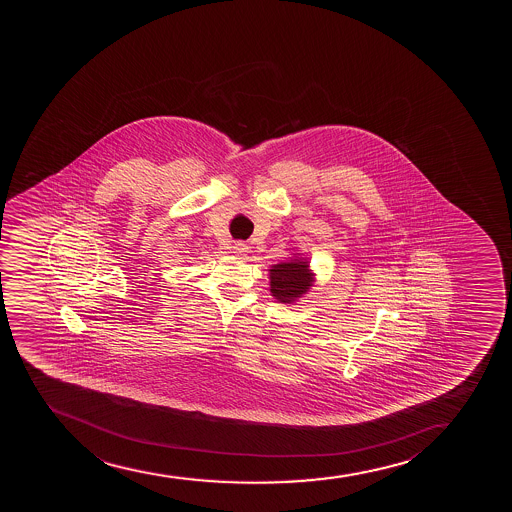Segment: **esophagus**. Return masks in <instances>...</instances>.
Here are the masks:
<instances>
[{
    "mask_svg": "<svg viewBox=\"0 0 512 512\" xmlns=\"http://www.w3.org/2000/svg\"><path fill=\"white\" fill-rule=\"evenodd\" d=\"M235 254H239V256H244V254L247 253V244H244V242H235L234 247Z\"/></svg>",
    "mask_w": 512,
    "mask_h": 512,
    "instance_id": "1",
    "label": "esophagus"
}]
</instances>
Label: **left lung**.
<instances>
[{
	"label": "left lung",
	"instance_id": "1",
	"mask_svg": "<svg viewBox=\"0 0 512 512\" xmlns=\"http://www.w3.org/2000/svg\"><path fill=\"white\" fill-rule=\"evenodd\" d=\"M314 273L309 270L307 259L297 258L271 266L270 292L283 304H292L309 292Z\"/></svg>",
	"mask_w": 512,
	"mask_h": 512
}]
</instances>
